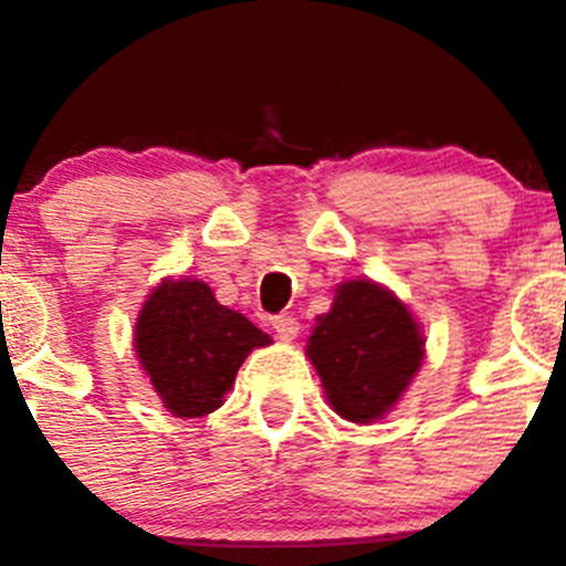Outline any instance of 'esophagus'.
I'll return each mask as SVG.
<instances>
[{
	"label": "esophagus",
	"mask_w": 566,
	"mask_h": 566,
	"mask_svg": "<svg viewBox=\"0 0 566 566\" xmlns=\"http://www.w3.org/2000/svg\"><path fill=\"white\" fill-rule=\"evenodd\" d=\"M271 325H273V331H276L279 339H282V342H293L295 336H298V331H301L298 319L290 317V315H276V317H271Z\"/></svg>",
	"instance_id": "34e87169"
}]
</instances>
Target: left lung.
Masks as SVG:
<instances>
[{
  "instance_id": "left-lung-1",
  "label": "left lung",
  "mask_w": 566,
  "mask_h": 566,
  "mask_svg": "<svg viewBox=\"0 0 566 566\" xmlns=\"http://www.w3.org/2000/svg\"><path fill=\"white\" fill-rule=\"evenodd\" d=\"M306 358L342 419L373 424L402 399L424 364V331L397 293L373 279L336 284L315 319Z\"/></svg>"
}]
</instances>
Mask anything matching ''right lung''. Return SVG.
Wrapping results in <instances>:
<instances>
[{"label": "right lung", "mask_w": 566, "mask_h": 566, "mask_svg": "<svg viewBox=\"0 0 566 566\" xmlns=\"http://www.w3.org/2000/svg\"><path fill=\"white\" fill-rule=\"evenodd\" d=\"M271 336L219 304L199 279L167 276L150 290L134 325V350L164 408L197 419L224 405L241 364Z\"/></svg>", "instance_id": "1"}]
</instances>
